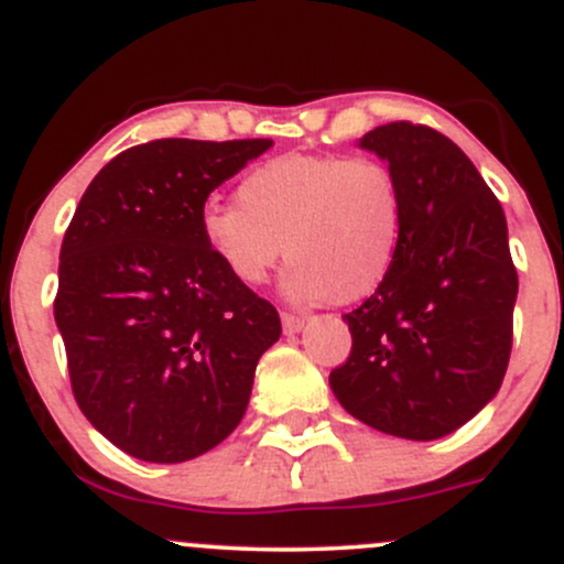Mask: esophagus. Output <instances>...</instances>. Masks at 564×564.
<instances>
[{
    "mask_svg": "<svg viewBox=\"0 0 564 564\" xmlns=\"http://www.w3.org/2000/svg\"><path fill=\"white\" fill-rule=\"evenodd\" d=\"M303 316L301 314H290V312H282V327H284V333L288 335H293V333H301V327H303Z\"/></svg>",
    "mask_w": 564,
    "mask_h": 564,
    "instance_id": "esophagus-1",
    "label": "esophagus"
}]
</instances>
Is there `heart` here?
<instances>
[{
	"label": "heart",
	"mask_w": 564,
	"mask_h": 564,
	"mask_svg": "<svg viewBox=\"0 0 564 564\" xmlns=\"http://www.w3.org/2000/svg\"><path fill=\"white\" fill-rule=\"evenodd\" d=\"M239 205H207L202 239L242 284L290 263L295 301L354 303L381 288L402 239V192L370 156L290 154L258 164L237 188Z\"/></svg>",
	"instance_id": "obj_1"
}]
</instances>
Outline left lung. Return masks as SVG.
Instances as JSON below:
<instances>
[{"mask_svg":"<svg viewBox=\"0 0 564 564\" xmlns=\"http://www.w3.org/2000/svg\"><path fill=\"white\" fill-rule=\"evenodd\" d=\"M402 192V239L381 288L344 314L351 354L330 372L338 402L402 440H440L501 389L517 269L501 202L469 156L426 124L362 138Z\"/></svg>","mask_w":564,"mask_h":564,"instance_id":"8db88e82","label":"left lung"}]
</instances>
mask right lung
Returning a JSON list of instances; mask_svg holds the SVG:
<instances>
[{"label":"right lung","instance_id":"obj_1","mask_svg":"<svg viewBox=\"0 0 564 564\" xmlns=\"http://www.w3.org/2000/svg\"><path fill=\"white\" fill-rule=\"evenodd\" d=\"M269 138H160L95 175L61 245L55 322L74 400L132 458L181 464L242 421L280 314L207 250L213 188Z\"/></svg>","mask_w":564,"mask_h":564}]
</instances>
